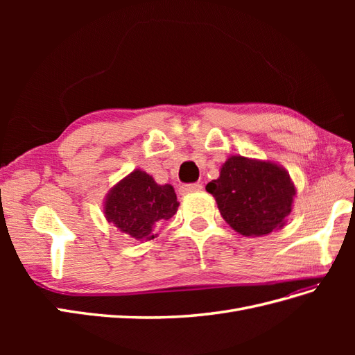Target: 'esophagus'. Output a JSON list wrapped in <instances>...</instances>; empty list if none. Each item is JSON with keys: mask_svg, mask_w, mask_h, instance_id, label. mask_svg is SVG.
<instances>
[{"mask_svg": "<svg viewBox=\"0 0 355 355\" xmlns=\"http://www.w3.org/2000/svg\"><path fill=\"white\" fill-rule=\"evenodd\" d=\"M200 191H202L201 184H191V185H184L180 188L182 194H192V192H200Z\"/></svg>", "mask_w": 355, "mask_h": 355, "instance_id": "34e87169", "label": "esophagus"}]
</instances>
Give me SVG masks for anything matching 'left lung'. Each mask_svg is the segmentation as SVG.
<instances>
[{"instance_id":"1","label":"left lung","mask_w":355,"mask_h":355,"mask_svg":"<svg viewBox=\"0 0 355 355\" xmlns=\"http://www.w3.org/2000/svg\"><path fill=\"white\" fill-rule=\"evenodd\" d=\"M230 227L244 237L282 230L293 209L296 187L288 171L271 159L231 155L219 178L206 187Z\"/></svg>"}]
</instances>
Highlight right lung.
I'll return each instance as SVG.
<instances>
[{"label":"right lung","mask_w":355,"mask_h":355,"mask_svg":"<svg viewBox=\"0 0 355 355\" xmlns=\"http://www.w3.org/2000/svg\"><path fill=\"white\" fill-rule=\"evenodd\" d=\"M179 201L170 184L158 185L151 175L136 168L106 192L103 216L137 243L157 239V228L178 211Z\"/></svg>","instance_id":"add662e5"}]
</instances>
